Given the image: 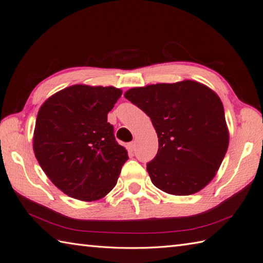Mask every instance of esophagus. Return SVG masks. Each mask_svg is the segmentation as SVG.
Here are the masks:
<instances>
[{"instance_id":"34e87169","label":"esophagus","mask_w":263,"mask_h":263,"mask_svg":"<svg viewBox=\"0 0 263 263\" xmlns=\"http://www.w3.org/2000/svg\"><path fill=\"white\" fill-rule=\"evenodd\" d=\"M127 148L129 149L130 152H133L134 149H135V143H134V142L128 143V144H127Z\"/></svg>"}]
</instances>
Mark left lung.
Here are the masks:
<instances>
[{
  "label": "left lung",
  "mask_w": 263,
  "mask_h": 263,
  "mask_svg": "<svg viewBox=\"0 0 263 263\" xmlns=\"http://www.w3.org/2000/svg\"><path fill=\"white\" fill-rule=\"evenodd\" d=\"M125 98L146 114L159 149L146 168L156 188L170 195L196 194L211 182L229 147L219 97L196 81L134 87Z\"/></svg>",
  "instance_id": "1"
}]
</instances>
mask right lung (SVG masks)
I'll use <instances>...</instances> for the list:
<instances>
[{"label": "right lung", "mask_w": 263, "mask_h": 263, "mask_svg": "<svg viewBox=\"0 0 263 263\" xmlns=\"http://www.w3.org/2000/svg\"><path fill=\"white\" fill-rule=\"evenodd\" d=\"M121 93L114 86L77 84L58 91L40 107L34 155L65 195L95 201L116 185L128 154L116 141L108 112Z\"/></svg>", "instance_id": "add662e5"}]
</instances>
